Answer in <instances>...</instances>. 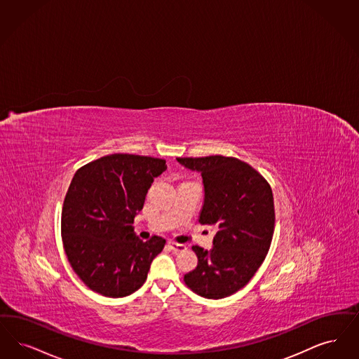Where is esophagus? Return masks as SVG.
I'll use <instances>...</instances> for the list:
<instances>
[{
	"instance_id": "esophagus-1",
	"label": "esophagus",
	"mask_w": 359,
	"mask_h": 359,
	"mask_svg": "<svg viewBox=\"0 0 359 359\" xmlns=\"http://www.w3.org/2000/svg\"><path fill=\"white\" fill-rule=\"evenodd\" d=\"M169 247L172 248L174 253H180V252H185V250H187V245H184V244H177V243H174V241H169Z\"/></svg>"
}]
</instances>
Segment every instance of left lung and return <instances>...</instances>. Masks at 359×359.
Here are the masks:
<instances>
[{
    "label": "left lung",
    "mask_w": 359,
    "mask_h": 359,
    "mask_svg": "<svg viewBox=\"0 0 359 359\" xmlns=\"http://www.w3.org/2000/svg\"><path fill=\"white\" fill-rule=\"evenodd\" d=\"M203 177L198 221L213 225L212 250L194 245L198 264L184 276L187 287L206 299H221L248 284L263 264L275 229L273 194L248 163L232 156L177 158Z\"/></svg>",
    "instance_id": "left-lung-1"
}]
</instances>
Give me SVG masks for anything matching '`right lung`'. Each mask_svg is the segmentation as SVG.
<instances>
[{
	"label": "right lung",
	"instance_id": "right-lung-1",
	"mask_svg": "<svg viewBox=\"0 0 359 359\" xmlns=\"http://www.w3.org/2000/svg\"><path fill=\"white\" fill-rule=\"evenodd\" d=\"M166 161L111 154L80 168L68 187L62 236L68 262L81 281L107 297L135 292L165 247L154 236L142 241L133 222Z\"/></svg>",
	"mask_w": 359,
	"mask_h": 359
}]
</instances>
